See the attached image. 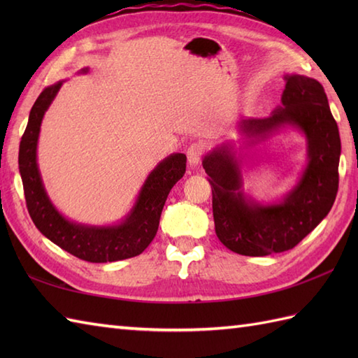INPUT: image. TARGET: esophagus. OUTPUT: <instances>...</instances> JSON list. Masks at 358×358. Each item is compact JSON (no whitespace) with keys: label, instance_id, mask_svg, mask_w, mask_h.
I'll return each instance as SVG.
<instances>
[{"label":"esophagus","instance_id":"34e87169","mask_svg":"<svg viewBox=\"0 0 358 358\" xmlns=\"http://www.w3.org/2000/svg\"><path fill=\"white\" fill-rule=\"evenodd\" d=\"M186 155H187V163L191 166H196L200 163L201 155H203V146L199 143L191 144V146H189V149H187Z\"/></svg>","mask_w":358,"mask_h":358}]
</instances>
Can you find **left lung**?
<instances>
[{
    "mask_svg": "<svg viewBox=\"0 0 358 358\" xmlns=\"http://www.w3.org/2000/svg\"><path fill=\"white\" fill-rule=\"evenodd\" d=\"M281 106L268 118L241 120L250 143L294 126L308 141V166L283 201L260 204L241 189L240 162L227 144L204 157L212 187V212L218 240L232 252L264 257L292 249L329 214L338 191L340 134L323 86L305 75L285 77Z\"/></svg>",
    "mask_w": 358,
    "mask_h": 358,
    "instance_id": "8db88e82",
    "label": "left lung"
}]
</instances>
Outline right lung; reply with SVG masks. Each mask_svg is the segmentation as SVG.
Wrapping results in <instances>:
<instances>
[{
  "instance_id": "1",
  "label": "right lung",
  "mask_w": 358,
  "mask_h": 358,
  "mask_svg": "<svg viewBox=\"0 0 358 358\" xmlns=\"http://www.w3.org/2000/svg\"><path fill=\"white\" fill-rule=\"evenodd\" d=\"M62 85L58 81L45 87L36 98L21 136L18 166L29 215L44 237L85 262L108 263L140 255L155 237L167 195L186 172V155L172 154L149 173L132 210L120 224L96 227L69 222L49 200L36 164L41 121Z\"/></svg>"
}]
</instances>
